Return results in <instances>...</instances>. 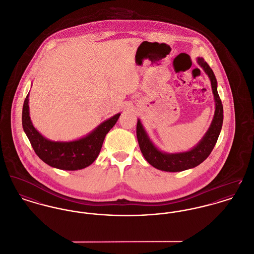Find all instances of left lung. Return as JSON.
<instances>
[{"label": "left lung", "instance_id": "left-lung-1", "mask_svg": "<svg viewBox=\"0 0 254 254\" xmlns=\"http://www.w3.org/2000/svg\"><path fill=\"white\" fill-rule=\"evenodd\" d=\"M198 64L204 69L211 80L215 101V111L212 124L204 137L194 148L188 152L167 154L159 151L150 140L140 120L136 126V135L141 153L145 159L156 169L166 172H180L193 168L202 163L212 153L219 136L223 123V107L217 93V82L214 71L203 58H197Z\"/></svg>", "mask_w": 254, "mask_h": 254}]
</instances>
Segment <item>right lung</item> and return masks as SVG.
Segmentation results:
<instances>
[{"instance_id": "right-lung-1", "label": "right lung", "mask_w": 254, "mask_h": 254, "mask_svg": "<svg viewBox=\"0 0 254 254\" xmlns=\"http://www.w3.org/2000/svg\"><path fill=\"white\" fill-rule=\"evenodd\" d=\"M120 113L104 121L87 136L69 142L51 141L42 136L32 124L29 94L24 100L22 126L35 153L46 164L61 170L74 171L91 165L101 150L105 135L115 126Z\"/></svg>"}]
</instances>
